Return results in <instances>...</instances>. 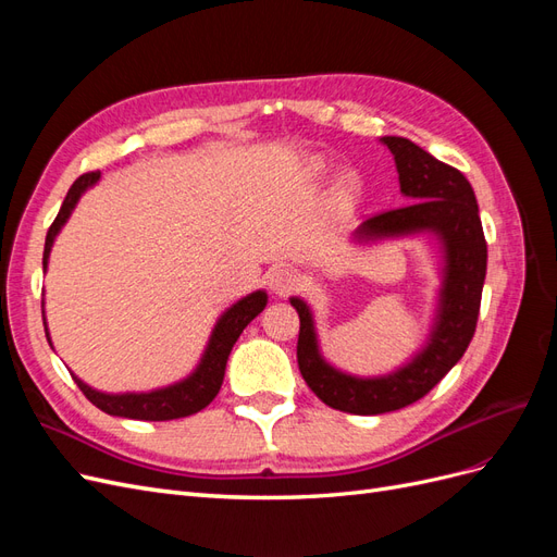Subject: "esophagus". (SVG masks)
<instances>
[{
    "instance_id": "1",
    "label": "esophagus",
    "mask_w": 557,
    "mask_h": 557,
    "mask_svg": "<svg viewBox=\"0 0 557 557\" xmlns=\"http://www.w3.org/2000/svg\"><path fill=\"white\" fill-rule=\"evenodd\" d=\"M267 278H269V288H272L278 297L290 295L297 288V274L288 267H274Z\"/></svg>"
}]
</instances>
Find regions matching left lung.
<instances>
[{"mask_svg":"<svg viewBox=\"0 0 557 557\" xmlns=\"http://www.w3.org/2000/svg\"><path fill=\"white\" fill-rule=\"evenodd\" d=\"M381 141L395 156L399 188L409 205L367 218L356 239L374 242L434 232L444 244V288L428 346L407 367L379 379L342 374L320 358L311 311L299 297L290 299L299 313L297 364L301 376L327 407L356 416L409 407L425 397L465 356L476 332L487 262L476 195L465 174L404 137H383Z\"/></svg>","mask_w":557,"mask_h":557,"instance_id":"obj_1","label":"left lung"}]
</instances>
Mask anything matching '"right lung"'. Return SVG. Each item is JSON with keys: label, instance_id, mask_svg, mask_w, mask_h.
<instances>
[{"label": "right lung", "instance_id": "1", "mask_svg": "<svg viewBox=\"0 0 557 557\" xmlns=\"http://www.w3.org/2000/svg\"><path fill=\"white\" fill-rule=\"evenodd\" d=\"M99 181V172H88L74 181V185L66 193L60 213L55 215L53 225L48 227L46 234V246H44V269L50 256V246L55 242V234L60 227L66 223V218L74 211L78 197L86 193L92 183ZM267 307V293L258 290L244 299H239L237 305L227 309L223 318L218 320V325L211 334L209 346L205 350V358H201L199 367L195 369V374L188 376L181 383H174L170 387H160V391L153 393H125V395H107V393H97L90 385L83 383L81 379L74 381L81 387V393L86 395L97 409H102L109 416H121V418H134V420H174V418H185L201 411L213 401L223 385L225 376V364L230 358L232 346L237 344L239 334L244 327L256 318L262 309ZM48 336V332H46Z\"/></svg>", "mask_w": 557, "mask_h": 557}]
</instances>
